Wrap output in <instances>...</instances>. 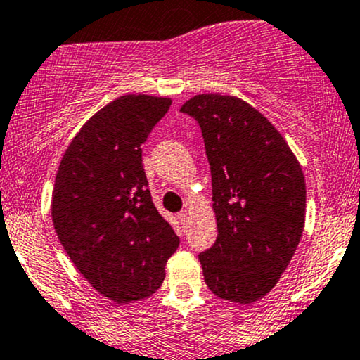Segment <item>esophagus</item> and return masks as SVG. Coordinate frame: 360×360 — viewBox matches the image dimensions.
Listing matches in <instances>:
<instances>
[{
  "label": "esophagus",
  "instance_id": "obj_1",
  "mask_svg": "<svg viewBox=\"0 0 360 360\" xmlns=\"http://www.w3.org/2000/svg\"><path fill=\"white\" fill-rule=\"evenodd\" d=\"M177 219H179V222L183 224V225H188V222H189V213H188V210L181 212L179 215H177Z\"/></svg>",
  "mask_w": 360,
  "mask_h": 360
}]
</instances>
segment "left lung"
Returning <instances> with one entry per match:
<instances>
[{
    "label": "left lung",
    "instance_id": "8db88e82",
    "mask_svg": "<svg viewBox=\"0 0 360 360\" xmlns=\"http://www.w3.org/2000/svg\"><path fill=\"white\" fill-rule=\"evenodd\" d=\"M198 121L212 171L215 244L200 255L217 297L252 304L290 263L306 220V181L287 141L243 98L200 94L181 108Z\"/></svg>",
    "mask_w": 360,
    "mask_h": 360
}]
</instances>
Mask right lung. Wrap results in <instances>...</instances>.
Wrapping results in <instances>:
<instances>
[{
    "instance_id": "1",
    "label": "right lung",
    "mask_w": 360,
    "mask_h": 360,
    "mask_svg": "<svg viewBox=\"0 0 360 360\" xmlns=\"http://www.w3.org/2000/svg\"><path fill=\"white\" fill-rule=\"evenodd\" d=\"M172 101L114 98L70 141L54 181L51 217L63 248L104 297L128 304L162 285L179 238L157 212L141 145Z\"/></svg>"
}]
</instances>
